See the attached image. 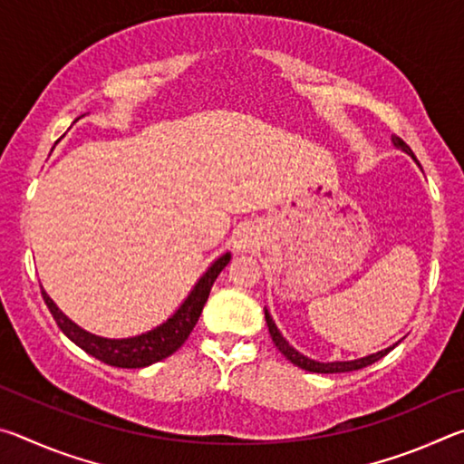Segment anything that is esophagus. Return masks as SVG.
<instances>
[{"mask_svg":"<svg viewBox=\"0 0 464 464\" xmlns=\"http://www.w3.org/2000/svg\"><path fill=\"white\" fill-rule=\"evenodd\" d=\"M254 246H256L254 229L243 227V229L237 233V237H235V247H237L239 251H249V249H254Z\"/></svg>","mask_w":464,"mask_h":464,"instance_id":"34e87169","label":"esophagus"}]
</instances>
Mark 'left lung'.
Wrapping results in <instances>:
<instances>
[{
    "label": "left lung",
    "mask_w": 464,
    "mask_h": 464,
    "mask_svg": "<svg viewBox=\"0 0 464 464\" xmlns=\"http://www.w3.org/2000/svg\"><path fill=\"white\" fill-rule=\"evenodd\" d=\"M392 143H395L399 149H403L405 153H410V155L413 157V160H415L413 151H411L410 147H407L405 140H401L399 137H392ZM415 161H418V160H415ZM264 313H266V324H268V332H270V335H272V342L276 343V348L282 352V354L286 356V360H290V362L296 364L298 368H303V371L319 372V374H334V372H352V371H360V368L374 364L376 360H381L382 356H387L389 352L392 350V348H387V350H382V352H376V354H372V356H366V358H360V360H352V362H327V364L315 362V360H311V358H307V356H303L301 352H296V350L293 348V345H290V343L285 340V337H282V334L278 332L276 324H274L272 317H270L268 309H266Z\"/></svg>",
    "instance_id": "8db88e82"
}]
</instances>
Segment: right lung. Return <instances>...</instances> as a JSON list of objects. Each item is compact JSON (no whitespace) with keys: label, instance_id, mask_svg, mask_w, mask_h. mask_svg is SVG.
<instances>
[{"label":"right lung","instance_id":"right-lung-1","mask_svg":"<svg viewBox=\"0 0 464 464\" xmlns=\"http://www.w3.org/2000/svg\"><path fill=\"white\" fill-rule=\"evenodd\" d=\"M229 260L231 254L218 257V260L207 270V274L196 282V286L182 303V307H179L166 324L151 329V332H147L143 335L127 337V340H106V337H98L83 332V329L77 327L72 319L63 315L57 309V304L51 301V296L44 293L43 286L41 293L53 319L57 321V325L61 327V332L73 343L80 345L82 350L88 352L93 358H98L100 362L110 366L145 368L149 364L160 362V360L171 356L178 348H182V343L188 340V335H190L194 325L198 324V317L204 303H207L210 288H213L217 276L223 272Z\"/></svg>","mask_w":464,"mask_h":464}]
</instances>
